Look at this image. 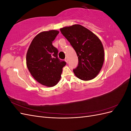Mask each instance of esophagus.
I'll return each instance as SVG.
<instances>
[{"label": "esophagus", "mask_w": 131, "mask_h": 131, "mask_svg": "<svg viewBox=\"0 0 131 131\" xmlns=\"http://www.w3.org/2000/svg\"><path fill=\"white\" fill-rule=\"evenodd\" d=\"M64 61H66V62L67 63H68V58H65V59H64Z\"/></svg>", "instance_id": "esophagus-1"}]
</instances>
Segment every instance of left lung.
I'll return each mask as SVG.
<instances>
[{"label":"left lung","mask_w":131,"mask_h":131,"mask_svg":"<svg viewBox=\"0 0 131 131\" xmlns=\"http://www.w3.org/2000/svg\"><path fill=\"white\" fill-rule=\"evenodd\" d=\"M78 57L79 63L73 70L78 78L84 81L96 78L103 65L104 50L99 38L80 25H74L60 29Z\"/></svg>","instance_id":"8db88e82"}]
</instances>
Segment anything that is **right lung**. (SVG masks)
I'll return each instance as SVG.
<instances>
[{"label":"right lung","instance_id":"add662e5","mask_svg":"<svg viewBox=\"0 0 131 131\" xmlns=\"http://www.w3.org/2000/svg\"><path fill=\"white\" fill-rule=\"evenodd\" d=\"M59 31L50 30L39 33L31 42L26 54V64L35 80L47 87L56 85L66 64L57 57L58 50L52 45Z\"/></svg>","mask_w":131,"mask_h":131}]
</instances>
